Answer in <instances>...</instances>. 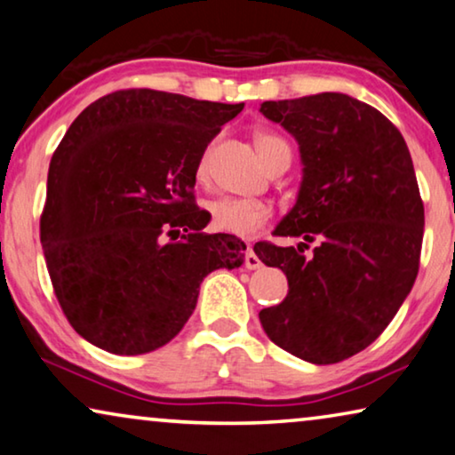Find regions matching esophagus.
Listing matches in <instances>:
<instances>
[{
	"mask_svg": "<svg viewBox=\"0 0 455 455\" xmlns=\"http://www.w3.org/2000/svg\"><path fill=\"white\" fill-rule=\"evenodd\" d=\"M263 263H261V259L257 257V253L251 247H247V253H244V267H247V269H259V267H261Z\"/></svg>",
	"mask_w": 455,
	"mask_h": 455,
	"instance_id": "34e87169",
	"label": "esophagus"
}]
</instances>
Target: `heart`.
<instances>
[{
	"instance_id": "1",
	"label": "heart",
	"mask_w": 455,
	"mask_h": 455,
	"mask_svg": "<svg viewBox=\"0 0 455 455\" xmlns=\"http://www.w3.org/2000/svg\"><path fill=\"white\" fill-rule=\"evenodd\" d=\"M255 146L267 165H271L279 156H291V149L287 146L283 137H279L265 129L255 132ZM208 160H211V148L204 149L200 162L196 165V178L204 180L208 172ZM208 214L216 230L236 236H251L259 228L265 227V222L271 216V206L265 200L244 198V196H220L208 202Z\"/></svg>"
}]
</instances>
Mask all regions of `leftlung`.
I'll list each match as a JSON object with an SVG mask.
<instances>
[{
	"label": "left lung",
	"mask_w": 455,
	"mask_h": 455,
	"mask_svg": "<svg viewBox=\"0 0 455 455\" xmlns=\"http://www.w3.org/2000/svg\"><path fill=\"white\" fill-rule=\"evenodd\" d=\"M259 111L293 135L304 165L295 204L273 235L306 241L255 244L290 283L259 320L290 355L340 363L383 334L415 283L425 214L413 160L383 113L342 92L265 100ZM314 240L306 259L300 244Z\"/></svg>",
	"instance_id": "left-lung-1"
}]
</instances>
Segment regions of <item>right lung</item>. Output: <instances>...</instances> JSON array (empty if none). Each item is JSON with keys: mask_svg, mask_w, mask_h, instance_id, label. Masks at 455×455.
I'll return each instance as SVG.
<instances>
[{"mask_svg": "<svg viewBox=\"0 0 455 455\" xmlns=\"http://www.w3.org/2000/svg\"><path fill=\"white\" fill-rule=\"evenodd\" d=\"M243 107L129 89L72 121L50 160L40 241L86 342L121 356L160 348L188 322L208 273L241 267L244 243L202 233L208 212L192 190L208 143Z\"/></svg>", "mask_w": 455, "mask_h": 455, "instance_id": "right-lung-1", "label": "right lung"}]
</instances>
